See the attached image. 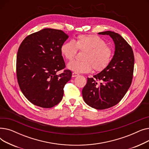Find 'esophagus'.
<instances>
[{"label": "esophagus", "mask_w": 149, "mask_h": 149, "mask_svg": "<svg viewBox=\"0 0 149 149\" xmlns=\"http://www.w3.org/2000/svg\"><path fill=\"white\" fill-rule=\"evenodd\" d=\"M79 75V74H77V73H76V72H73L72 74V77H77V76H78Z\"/></svg>", "instance_id": "obj_1"}]
</instances>
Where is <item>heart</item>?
Instances as JSON below:
<instances>
[{
	"mask_svg": "<svg viewBox=\"0 0 149 149\" xmlns=\"http://www.w3.org/2000/svg\"><path fill=\"white\" fill-rule=\"evenodd\" d=\"M78 50L84 51L83 60L72 61L67 66L76 73L89 72L92 68L95 71H101L110 64L113 54L111 47L95 35H79L74 42H65L60 47L61 55L68 60L75 57Z\"/></svg>",
	"mask_w": 149,
	"mask_h": 149,
	"instance_id": "heart-1",
	"label": "heart"
}]
</instances>
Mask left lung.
<instances>
[{"instance_id": "1", "label": "left lung", "mask_w": 149, "mask_h": 149, "mask_svg": "<svg viewBox=\"0 0 149 149\" xmlns=\"http://www.w3.org/2000/svg\"><path fill=\"white\" fill-rule=\"evenodd\" d=\"M98 34L113 39L114 55L106 68L93 78H88L82 95L88 105L102 110L118 104L127 92L133 79L134 55L132 47L119 34L111 31Z\"/></svg>"}]
</instances>
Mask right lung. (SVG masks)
<instances>
[{
	"label": "right lung",
	"instance_id": "right-lung-1",
	"mask_svg": "<svg viewBox=\"0 0 149 149\" xmlns=\"http://www.w3.org/2000/svg\"><path fill=\"white\" fill-rule=\"evenodd\" d=\"M69 36L63 31L45 28L27 36L17 54L16 72L21 91L33 104L51 108L63 98L72 72L64 70L60 47Z\"/></svg>",
	"mask_w": 149,
	"mask_h": 149
}]
</instances>
